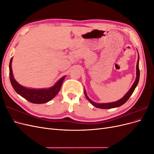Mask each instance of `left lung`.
I'll list each match as a JSON object with an SVG mask.
<instances>
[{"label":"left lung","mask_w":154,"mask_h":154,"mask_svg":"<svg viewBox=\"0 0 154 154\" xmlns=\"http://www.w3.org/2000/svg\"><path fill=\"white\" fill-rule=\"evenodd\" d=\"M139 54H138V60H137V66H136V80H135L134 83H133L132 86L131 88H130V90L128 91V92L126 94L122 99H120L118 101H114V102H112V103H95L93 101H92L89 97H88L87 95V93L85 91H84V94L86 97V98L88 100V101L90 102V103L93 105L96 108H99V109H112V108H116V107H118L122 106L124 103H125L129 99V97L131 96L133 92L134 91L135 88H136V86L138 84L139 80V75H140V72H139Z\"/></svg>","instance_id":"obj_1"}]
</instances>
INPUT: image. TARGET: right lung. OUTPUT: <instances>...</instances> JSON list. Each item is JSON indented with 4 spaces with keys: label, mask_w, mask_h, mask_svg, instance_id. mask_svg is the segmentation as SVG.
I'll use <instances>...</instances> for the list:
<instances>
[{
    "label": "right lung",
    "mask_w": 154,
    "mask_h": 154,
    "mask_svg": "<svg viewBox=\"0 0 154 154\" xmlns=\"http://www.w3.org/2000/svg\"><path fill=\"white\" fill-rule=\"evenodd\" d=\"M13 57L10 60V80L11 83V85L15 91L17 92V94L20 95L26 100L31 102L32 103L41 104L45 103L52 100L54 97L60 90V88L62 85L63 81L64 80L66 76H63L55 83V84L48 88H29L23 87L20 85L13 77L11 63Z\"/></svg>",
    "instance_id": "1"
}]
</instances>
